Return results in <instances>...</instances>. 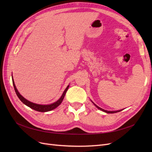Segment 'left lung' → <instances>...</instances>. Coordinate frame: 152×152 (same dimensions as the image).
Instances as JSON below:
<instances>
[{"instance_id": "obj_1", "label": "left lung", "mask_w": 152, "mask_h": 152, "mask_svg": "<svg viewBox=\"0 0 152 152\" xmlns=\"http://www.w3.org/2000/svg\"><path fill=\"white\" fill-rule=\"evenodd\" d=\"M92 102V101H91ZM92 103H93L94 104V106L95 107L97 108L98 109H99V110H102V111H103V112H105V113H117V112H121V111H122V110H123V109H122V110H117V111H108V110H104V109H103V108H100V107H99L98 106H97L96 105L95 103H94L93 102H92Z\"/></svg>"}]
</instances>
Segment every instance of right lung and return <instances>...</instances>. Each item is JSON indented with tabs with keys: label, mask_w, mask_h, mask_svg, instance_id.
<instances>
[{
	"label": "right lung",
	"mask_w": 152,
	"mask_h": 152,
	"mask_svg": "<svg viewBox=\"0 0 152 152\" xmlns=\"http://www.w3.org/2000/svg\"><path fill=\"white\" fill-rule=\"evenodd\" d=\"M12 84H13L14 88H15L16 93L18 96V97L19 98V99L21 101V102H23V103H24L25 105L27 106V107L31 108V109L36 110V111H37V112H49V111H50V110H53L56 108H57L58 106L61 103V102H63L64 98H65V96L66 94V91H67L68 87H69V85H68L66 87V88L65 89V90L64 91V92L63 93L60 98H59L58 100H57L56 102H54V103H51V104H37V103H32V102H30V101L25 99L23 97V96H21L19 92H18V91L16 88V87L15 84V82H14V79L12 78Z\"/></svg>",
	"instance_id": "obj_1"
}]
</instances>
